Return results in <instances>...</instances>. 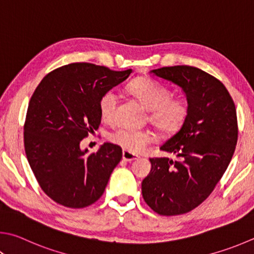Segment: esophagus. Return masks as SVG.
<instances>
[{"label": "esophagus", "mask_w": 254, "mask_h": 254, "mask_svg": "<svg viewBox=\"0 0 254 254\" xmlns=\"http://www.w3.org/2000/svg\"><path fill=\"white\" fill-rule=\"evenodd\" d=\"M122 158L124 161H133V160H136L139 156L131 153V152H128L127 150H123V153H122Z\"/></svg>", "instance_id": "1"}]
</instances>
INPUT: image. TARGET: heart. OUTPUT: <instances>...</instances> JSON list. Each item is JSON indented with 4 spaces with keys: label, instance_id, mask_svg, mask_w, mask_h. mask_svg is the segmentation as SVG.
I'll return each mask as SVG.
<instances>
[{
    "label": "heart",
    "instance_id": "b5f03b06",
    "mask_svg": "<svg viewBox=\"0 0 254 254\" xmlns=\"http://www.w3.org/2000/svg\"><path fill=\"white\" fill-rule=\"evenodd\" d=\"M128 91L149 110V121L163 134H174L181 130L190 115V103L182 96H173L172 91L162 83L149 77H139L128 84ZM119 96L114 90L101 95L99 111L107 122L117 117ZM156 140L150 130L119 127L111 134V141L131 153H141Z\"/></svg>",
    "mask_w": 254,
    "mask_h": 254
}]
</instances>
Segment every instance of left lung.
<instances>
[{
  "label": "left lung",
  "instance_id": "obj_1",
  "mask_svg": "<svg viewBox=\"0 0 254 254\" xmlns=\"http://www.w3.org/2000/svg\"><path fill=\"white\" fill-rule=\"evenodd\" d=\"M152 72L182 87L190 115L160 147L178 160L151 158L142 195L160 215L184 214L211 194L229 167L238 142L236 105L222 82L197 67L164 66Z\"/></svg>",
  "mask_w": 254,
  "mask_h": 254
}]
</instances>
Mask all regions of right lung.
Returning a JSON list of instances; mask_svg holds the SVG:
<instances>
[{
    "label": "right lung",
    "mask_w": 254,
    "mask_h": 254,
    "mask_svg": "<svg viewBox=\"0 0 254 254\" xmlns=\"http://www.w3.org/2000/svg\"><path fill=\"white\" fill-rule=\"evenodd\" d=\"M131 73L71 63L50 72L36 86L24 122V149L36 181L57 203L82 209L102 196L122 149L104 143L89 153L80 142L100 127L101 95Z\"/></svg>",
    "instance_id": "1"
}]
</instances>
